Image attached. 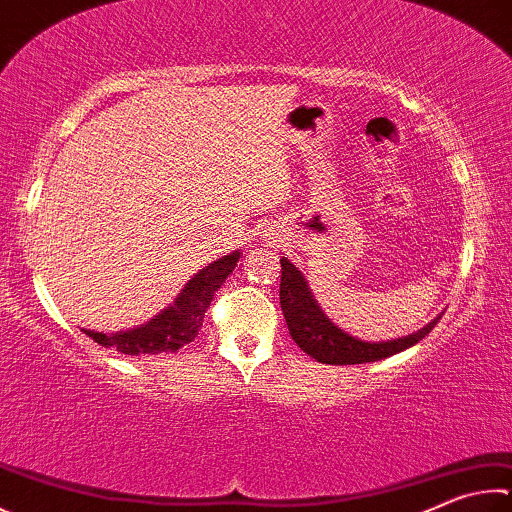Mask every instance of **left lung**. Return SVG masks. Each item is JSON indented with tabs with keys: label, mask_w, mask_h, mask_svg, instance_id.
<instances>
[{
	"label": "left lung",
	"mask_w": 512,
	"mask_h": 512,
	"mask_svg": "<svg viewBox=\"0 0 512 512\" xmlns=\"http://www.w3.org/2000/svg\"><path fill=\"white\" fill-rule=\"evenodd\" d=\"M282 264V284H280V304L284 320L288 324V333L295 340V345L302 351L309 353L311 358L324 365H362V362H376L401 353L405 349L414 347L421 342L427 333H430L436 322L434 318L427 322L423 329H418L410 336L387 340V342H365L349 336L342 329H338L322 309L315 302L309 284H306L304 275L288 262L280 259Z\"/></svg>",
	"instance_id": "8db88e82"
}]
</instances>
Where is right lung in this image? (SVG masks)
Returning <instances> with one entry per match:
<instances>
[{"mask_svg": "<svg viewBox=\"0 0 512 512\" xmlns=\"http://www.w3.org/2000/svg\"><path fill=\"white\" fill-rule=\"evenodd\" d=\"M239 262V250L224 255L217 262L208 264L206 268L192 277L183 286V291L176 295L174 304L167 306L159 315H154L150 322L141 327L118 331V333H102L82 329L87 336L98 342L102 347H114L127 356H143V353H161V351H179L181 347L190 345L197 338L203 324L208 306L212 302L226 277L235 271Z\"/></svg>", "mask_w": 512, "mask_h": 512, "instance_id": "right-lung-1", "label": "right lung"}]
</instances>
